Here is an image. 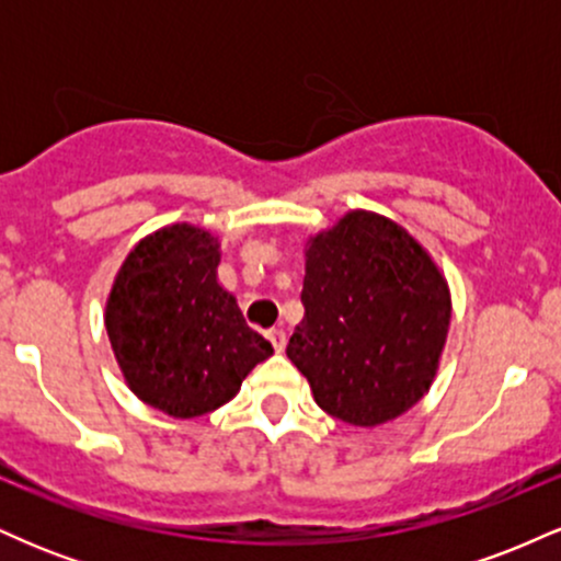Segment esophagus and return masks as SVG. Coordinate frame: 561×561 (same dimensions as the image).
Listing matches in <instances>:
<instances>
[{"label": "esophagus", "instance_id": "1", "mask_svg": "<svg viewBox=\"0 0 561 561\" xmlns=\"http://www.w3.org/2000/svg\"><path fill=\"white\" fill-rule=\"evenodd\" d=\"M266 337L272 340V345H274L276 353H282V351H285V347H287V334H285V330H268Z\"/></svg>", "mask_w": 561, "mask_h": 561}]
</instances>
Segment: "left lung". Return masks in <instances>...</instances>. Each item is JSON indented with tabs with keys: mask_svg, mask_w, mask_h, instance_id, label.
Here are the masks:
<instances>
[{
	"mask_svg": "<svg viewBox=\"0 0 561 561\" xmlns=\"http://www.w3.org/2000/svg\"><path fill=\"white\" fill-rule=\"evenodd\" d=\"M306 317L287 356L327 414L375 427L430 390L450 295L424 248L390 218L353 210L306 250Z\"/></svg>",
	"mask_w": 561,
	"mask_h": 561,
	"instance_id": "1",
	"label": "left lung"
}]
</instances>
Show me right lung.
Instances as JSON below:
<instances>
[{"instance_id":"add662e5","label":"right lung","mask_w":561,"mask_h":561,"mask_svg":"<svg viewBox=\"0 0 561 561\" xmlns=\"http://www.w3.org/2000/svg\"><path fill=\"white\" fill-rule=\"evenodd\" d=\"M218 240L173 224L145 237L121 266L105 327L128 388L176 420L208 414L274 353L216 279Z\"/></svg>"}]
</instances>
